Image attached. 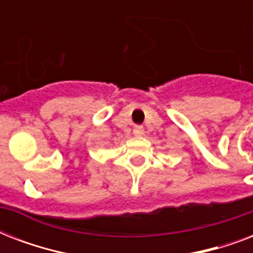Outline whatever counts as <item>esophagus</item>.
Instances as JSON below:
<instances>
[{"label": "esophagus", "instance_id": "1", "mask_svg": "<svg viewBox=\"0 0 253 253\" xmlns=\"http://www.w3.org/2000/svg\"><path fill=\"white\" fill-rule=\"evenodd\" d=\"M134 135L135 136H143L144 135V128H143L142 126H136L134 127Z\"/></svg>", "mask_w": 253, "mask_h": 253}]
</instances>
